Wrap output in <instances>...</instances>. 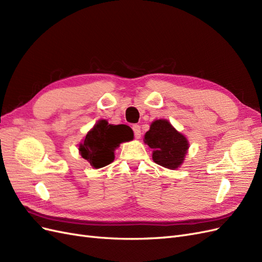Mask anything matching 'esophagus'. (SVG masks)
Wrapping results in <instances>:
<instances>
[{"mask_svg":"<svg viewBox=\"0 0 262 262\" xmlns=\"http://www.w3.org/2000/svg\"><path fill=\"white\" fill-rule=\"evenodd\" d=\"M133 130H134V135H135L136 138H140L141 136V130H140V126L139 125H133Z\"/></svg>","mask_w":262,"mask_h":262,"instance_id":"esophagus-1","label":"esophagus"}]
</instances>
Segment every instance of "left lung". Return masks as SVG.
<instances>
[{
    "instance_id": "left-lung-1",
    "label": "left lung",
    "mask_w": 262,
    "mask_h": 262,
    "mask_svg": "<svg viewBox=\"0 0 262 262\" xmlns=\"http://www.w3.org/2000/svg\"><path fill=\"white\" fill-rule=\"evenodd\" d=\"M145 143L150 147L154 161L168 169H177L184 160L189 143L166 119H158L145 134Z\"/></svg>"
}]
</instances>
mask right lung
Wrapping results in <instances>:
<instances>
[{
	"label": "right lung",
	"mask_w": 262,
	"mask_h": 262,
	"mask_svg": "<svg viewBox=\"0 0 262 262\" xmlns=\"http://www.w3.org/2000/svg\"><path fill=\"white\" fill-rule=\"evenodd\" d=\"M133 130L127 125H111L102 119L86 134L79 151L91 166L102 168L114 160V150L119 144L133 139Z\"/></svg>",
	"instance_id": "right-lung-1"
}]
</instances>
